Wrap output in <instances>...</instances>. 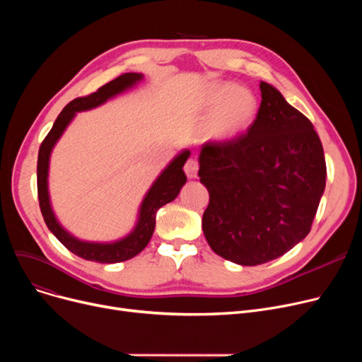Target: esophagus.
Listing matches in <instances>:
<instances>
[{"mask_svg": "<svg viewBox=\"0 0 362 362\" xmlns=\"http://www.w3.org/2000/svg\"><path fill=\"white\" fill-rule=\"evenodd\" d=\"M198 168H199L198 161L194 160V158H191V160H187L186 164H185V173H186V176H187L189 179H194V177H197V175H198Z\"/></svg>", "mask_w": 362, "mask_h": 362, "instance_id": "esophagus-1", "label": "esophagus"}]
</instances>
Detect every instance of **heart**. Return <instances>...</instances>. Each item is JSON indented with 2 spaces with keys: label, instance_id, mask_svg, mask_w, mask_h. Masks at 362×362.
Here are the masks:
<instances>
[{
  "label": "heart",
  "instance_id": "obj_1",
  "mask_svg": "<svg viewBox=\"0 0 362 362\" xmlns=\"http://www.w3.org/2000/svg\"><path fill=\"white\" fill-rule=\"evenodd\" d=\"M204 117L206 138L224 144L239 138L251 127L258 112L257 95L246 86L232 82H213L197 100Z\"/></svg>",
  "mask_w": 362,
  "mask_h": 362
}]
</instances>
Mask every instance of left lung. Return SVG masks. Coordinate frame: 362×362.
Listing matches in <instances>:
<instances>
[{
  "label": "left lung",
  "mask_w": 362,
  "mask_h": 362,
  "mask_svg": "<svg viewBox=\"0 0 362 362\" xmlns=\"http://www.w3.org/2000/svg\"><path fill=\"white\" fill-rule=\"evenodd\" d=\"M259 89L248 132L202 145L198 157L210 194L205 239L239 265L269 262L305 239L326 187L325 151L313 123L273 85L261 82Z\"/></svg>",
  "instance_id": "left-lung-1"
}]
</instances>
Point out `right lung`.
Wrapping results in <instances>:
<instances>
[{
    "label": "right lung",
    "mask_w": 362,
    "mask_h": 362,
    "mask_svg": "<svg viewBox=\"0 0 362 362\" xmlns=\"http://www.w3.org/2000/svg\"><path fill=\"white\" fill-rule=\"evenodd\" d=\"M142 79V73H124L114 81L108 82L107 85L101 86L97 92L88 95V97L76 98L71 103H69L64 107V110L59 114V117H57L55 123L52 124V129L41 144L40 154H37V198H40L42 217L52 235L59 239L70 252L88 261L114 264L138 255L151 240L152 233H154L157 211L163 205L176 199L180 189L186 183L183 165L189 156H191V151L189 149H183L182 152H179V154L165 165L160 176L154 180V183L151 185L141 202L138 220L132 232L127 233L124 238L112 242H89L78 239L64 229L54 214L48 191V171L51 152L55 144L59 142L64 130L74 119L76 112L97 108L108 100L126 92L127 89L136 86Z\"/></svg>",
    "instance_id": "right-lung-1"
}]
</instances>
